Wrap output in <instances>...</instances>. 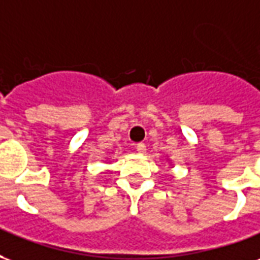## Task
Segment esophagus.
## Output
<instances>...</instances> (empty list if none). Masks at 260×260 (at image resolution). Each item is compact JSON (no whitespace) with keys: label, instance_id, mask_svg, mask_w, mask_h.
I'll list each match as a JSON object with an SVG mask.
<instances>
[{"label":"esophagus","instance_id":"34e87169","mask_svg":"<svg viewBox=\"0 0 260 260\" xmlns=\"http://www.w3.org/2000/svg\"><path fill=\"white\" fill-rule=\"evenodd\" d=\"M136 150H138V153L143 154V153L146 152V146H145V143H138V145H136Z\"/></svg>","mask_w":260,"mask_h":260}]
</instances>
